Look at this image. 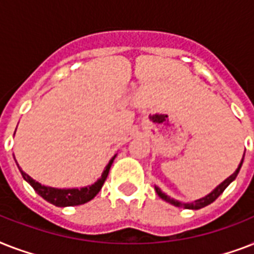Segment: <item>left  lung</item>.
<instances>
[{
  "label": "left lung",
  "instance_id": "obj_1",
  "mask_svg": "<svg viewBox=\"0 0 254 254\" xmlns=\"http://www.w3.org/2000/svg\"><path fill=\"white\" fill-rule=\"evenodd\" d=\"M243 159H241V163L239 165V167H237L236 171H235V173H233L231 177L227 178V179H225L223 183H220V185L217 186L216 189L213 190L211 193H208L207 196L201 197V199H199V200H195L193 203H182V201H178V200H175V199H173V197L167 196L166 193H163L162 191L158 189V187H155V190H157V193L159 195V197H162L163 200H166L167 203L175 205V207H183V208H189V209H200V208H203V207H205V205L211 204L212 201L216 200L217 197L220 196L221 193H223V191H224V190L228 187L229 183L236 179L237 174H239V171H240V169H241V165H243Z\"/></svg>",
  "mask_w": 254,
  "mask_h": 254
}]
</instances>
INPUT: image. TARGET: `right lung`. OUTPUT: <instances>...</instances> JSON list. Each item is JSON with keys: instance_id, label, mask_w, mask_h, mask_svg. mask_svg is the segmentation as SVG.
<instances>
[{"instance_id": "1", "label": "right lung", "mask_w": 254, "mask_h": 254, "mask_svg": "<svg viewBox=\"0 0 254 254\" xmlns=\"http://www.w3.org/2000/svg\"><path fill=\"white\" fill-rule=\"evenodd\" d=\"M113 159L115 157L109 161L108 163L107 169L104 170L103 175L100 178L99 181L96 182L95 185L88 186V187H84V189H68V190H61V189H53V187H46V186H42L41 183H38L30 178L26 173H23L21 169L22 177L26 182H29L31 187H33L35 191H37L38 195H41L45 200H47L51 204L57 205V207H68V205H80L84 204L87 201H89L91 199L99 193V191L103 187L104 182L107 179L108 174H109V169H111L112 163H113ZM19 167V166H18Z\"/></svg>"}]
</instances>
